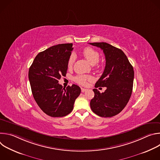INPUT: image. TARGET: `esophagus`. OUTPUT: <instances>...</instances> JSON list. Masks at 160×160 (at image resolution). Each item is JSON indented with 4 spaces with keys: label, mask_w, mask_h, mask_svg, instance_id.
Returning <instances> with one entry per match:
<instances>
[{
    "label": "esophagus",
    "mask_w": 160,
    "mask_h": 160,
    "mask_svg": "<svg viewBox=\"0 0 160 160\" xmlns=\"http://www.w3.org/2000/svg\"><path fill=\"white\" fill-rule=\"evenodd\" d=\"M87 90V88H81V91H82V92H85V91H86Z\"/></svg>",
    "instance_id": "obj_1"
}]
</instances>
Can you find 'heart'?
Segmentation results:
<instances>
[{
  "label": "heart",
  "instance_id": "heart-1",
  "mask_svg": "<svg viewBox=\"0 0 160 160\" xmlns=\"http://www.w3.org/2000/svg\"><path fill=\"white\" fill-rule=\"evenodd\" d=\"M82 54L83 56L87 60V61L92 65L96 64L99 59V52L91 48L87 47L84 48L82 51ZM75 61V54H72L68 60V63H67L68 67L72 68ZM90 80H92V77L90 76L85 75H79L75 78V82L82 85H85L87 83V81Z\"/></svg>",
  "mask_w": 160,
  "mask_h": 160
}]
</instances>
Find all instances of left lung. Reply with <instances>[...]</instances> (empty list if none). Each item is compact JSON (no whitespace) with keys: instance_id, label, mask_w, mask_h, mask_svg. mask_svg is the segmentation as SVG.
<instances>
[{"instance_id":"1","label":"left lung","mask_w":160,"mask_h":160,"mask_svg":"<svg viewBox=\"0 0 160 160\" xmlns=\"http://www.w3.org/2000/svg\"><path fill=\"white\" fill-rule=\"evenodd\" d=\"M89 43L101 48L105 55L104 70L95 87H106L102 93L96 88L93 89L94 97L90 101V108L99 117H112L124 109L130 98L134 78L133 68L121 49L106 42Z\"/></svg>"}]
</instances>
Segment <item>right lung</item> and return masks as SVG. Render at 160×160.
<instances>
[{"label":"right lung","instance_id":"obj_1","mask_svg":"<svg viewBox=\"0 0 160 160\" xmlns=\"http://www.w3.org/2000/svg\"><path fill=\"white\" fill-rule=\"evenodd\" d=\"M72 46L73 43L54 45L39 52L30 67L28 78L34 99L40 108L52 117H62L70 113L81 92L77 85L65 88L58 83L61 77L66 75Z\"/></svg>","mask_w":160,"mask_h":160}]
</instances>
